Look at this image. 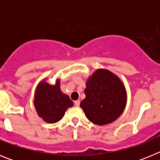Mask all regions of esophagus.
I'll return each mask as SVG.
<instances>
[{
  "mask_svg": "<svg viewBox=\"0 0 160 160\" xmlns=\"http://www.w3.org/2000/svg\"><path fill=\"white\" fill-rule=\"evenodd\" d=\"M74 105H75L76 107H78V106L80 105V100H76V101L74 102Z\"/></svg>",
  "mask_w": 160,
  "mask_h": 160,
  "instance_id": "34e87169",
  "label": "esophagus"
}]
</instances>
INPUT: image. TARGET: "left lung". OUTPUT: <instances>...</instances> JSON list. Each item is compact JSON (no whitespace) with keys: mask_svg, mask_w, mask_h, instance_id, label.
Returning <instances> with one entry per match:
<instances>
[{"mask_svg":"<svg viewBox=\"0 0 160 160\" xmlns=\"http://www.w3.org/2000/svg\"><path fill=\"white\" fill-rule=\"evenodd\" d=\"M86 98L80 103L87 118L94 124L111 123L122 114L128 93L118 76L107 69H98L86 82Z\"/></svg>","mask_w":160,"mask_h":160,"instance_id":"left-lung-1","label":"left lung"}]
</instances>
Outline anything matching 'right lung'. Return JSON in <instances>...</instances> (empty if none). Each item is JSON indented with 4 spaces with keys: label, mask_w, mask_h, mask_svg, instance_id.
<instances>
[{
    "label": "right lung",
    "mask_w": 160,
    "mask_h": 160,
    "mask_svg": "<svg viewBox=\"0 0 160 160\" xmlns=\"http://www.w3.org/2000/svg\"><path fill=\"white\" fill-rule=\"evenodd\" d=\"M46 81V78L42 79L36 87L33 105L38 115L45 122L55 123L63 118L66 110L73 107V102L61 90L60 79H56L54 85Z\"/></svg>",
    "instance_id": "right-lung-1"
}]
</instances>
